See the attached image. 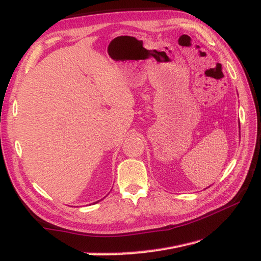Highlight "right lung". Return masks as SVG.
Segmentation results:
<instances>
[{
    "label": "right lung",
    "instance_id": "right-lung-1",
    "mask_svg": "<svg viewBox=\"0 0 261 261\" xmlns=\"http://www.w3.org/2000/svg\"><path fill=\"white\" fill-rule=\"evenodd\" d=\"M98 201H99V200H98ZM98 201H96V202H94V203H97V202H98Z\"/></svg>",
    "mask_w": 261,
    "mask_h": 261
}]
</instances>
